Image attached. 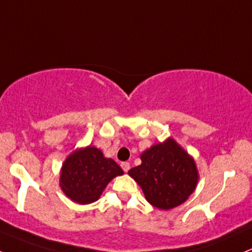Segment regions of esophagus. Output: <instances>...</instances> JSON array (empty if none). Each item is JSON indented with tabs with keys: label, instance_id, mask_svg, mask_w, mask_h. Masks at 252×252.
<instances>
[{
	"label": "esophagus",
	"instance_id": "obj_1",
	"mask_svg": "<svg viewBox=\"0 0 252 252\" xmlns=\"http://www.w3.org/2000/svg\"><path fill=\"white\" fill-rule=\"evenodd\" d=\"M121 166H122V168H123L124 172H128L129 168H130V164H129V162H122Z\"/></svg>",
	"mask_w": 252,
	"mask_h": 252
}]
</instances>
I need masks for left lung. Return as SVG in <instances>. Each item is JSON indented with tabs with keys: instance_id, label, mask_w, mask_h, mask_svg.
Wrapping results in <instances>:
<instances>
[{
	"instance_id": "8db88e82",
	"label": "left lung",
	"mask_w": 252,
	"mask_h": 252,
	"mask_svg": "<svg viewBox=\"0 0 252 252\" xmlns=\"http://www.w3.org/2000/svg\"><path fill=\"white\" fill-rule=\"evenodd\" d=\"M140 159L141 165L128 175L156 208L168 211L181 206L195 191L200 177L195 159L172 137L146 149Z\"/></svg>"
}]
</instances>
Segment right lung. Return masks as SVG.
<instances>
[{"mask_svg":"<svg viewBox=\"0 0 252 252\" xmlns=\"http://www.w3.org/2000/svg\"><path fill=\"white\" fill-rule=\"evenodd\" d=\"M123 170L94 146H86L65 158L60 172V187L68 198L79 204L99 200L106 185Z\"/></svg>","mask_w":252,"mask_h":252,"instance_id":"1","label":"right lung"}]
</instances>
